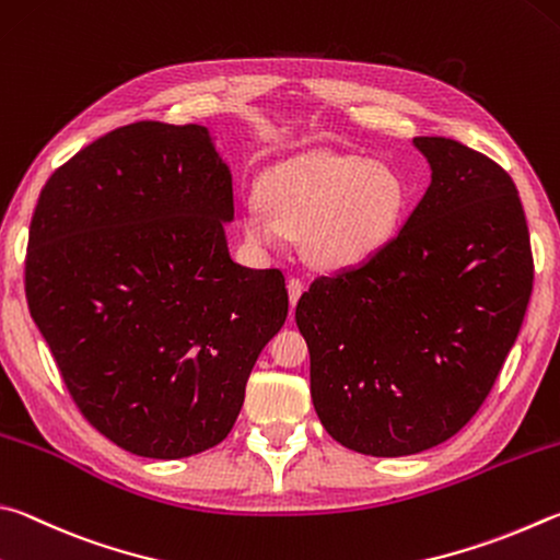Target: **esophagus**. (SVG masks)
I'll return each mask as SVG.
<instances>
[{
  "label": "esophagus",
  "instance_id": "esophagus-1",
  "mask_svg": "<svg viewBox=\"0 0 560 560\" xmlns=\"http://www.w3.org/2000/svg\"><path fill=\"white\" fill-rule=\"evenodd\" d=\"M302 290H305V285H302L300 278H290L288 280V295H290V307L298 305V300L302 295Z\"/></svg>",
  "mask_w": 560,
  "mask_h": 560
}]
</instances>
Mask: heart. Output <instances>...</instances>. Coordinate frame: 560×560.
Returning <instances> with one entry per match:
<instances>
[{"label":"heart","mask_w":560,"mask_h":560,"mask_svg":"<svg viewBox=\"0 0 560 560\" xmlns=\"http://www.w3.org/2000/svg\"><path fill=\"white\" fill-rule=\"evenodd\" d=\"M258 199L265 211L243 213L253 243L278 248L292 235L305 243L312 265L341 270L369 260L394 238L406 186L388 164L315 150L265 172Z\"/></svg>","instance_id":"b5f03b06"}]
</instances>
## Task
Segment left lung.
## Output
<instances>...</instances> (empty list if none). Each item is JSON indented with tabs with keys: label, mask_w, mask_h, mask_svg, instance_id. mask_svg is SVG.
I'll use <instances>...</instances> for the list:
<instances>
[{
	"label": "left lung",
	"mask_w": 560,
	"mask_h": 560,
	"mask_svg": "<svg viewBox=\"0 0 560 560\" xmlns=\"http://www.w3.org/2000/svg\"><path fill=\"white\" fill-rule=\"evenodd\" d=\"M430 186L369 260L322 275L295 319L327 433L374 457L459 433L514 347L534 288L518 191L502 166L447 137H416Z\"/></svg>",
	"instance_id": "8db88e82"
}]
</instances>
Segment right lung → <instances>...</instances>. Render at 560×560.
<instances>
[{"mask_svg": "<svg viewBox=\"0 0 560 560\" xmlns=\"http://www.w3.org/2000/svg\"><path fill=\"white\" fill-rule=\"evenodd\" d=\"M229 221L231 170L201 125L117 127L38 196L28 312L88 423L127 453L219 445L285 325V278L233 262Z\"/></svg>", "mask_w": 560, "mask_h": 560, "instance_id": "right-lung-1", "label": "right lung"}]
</instances>
